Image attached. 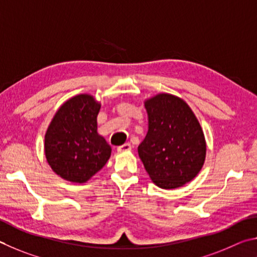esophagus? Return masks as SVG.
<instances>
[{"mask_svg": "<svg viewBox=\"0 0 257 257\" xmlns=\"http://www.w3.org/2000/svg\"><path fill=\"white\" fill-rule=\"evenodd\" d=\"M131 149H132V147L130 143H124V145L117 147V151L118 152H126V151H130Z\"/></svg>", "mask_w": 257, "mask_h": 257, "instance_id": "obj_1", "label": "esophagus"}]
</instances>
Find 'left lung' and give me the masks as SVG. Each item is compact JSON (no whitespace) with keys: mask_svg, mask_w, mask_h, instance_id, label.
<instances>
[{"mask_svg":"<svg viewBox=\"0 0 257 257\" xmlns=\"http://www.w3.org/2000/svg\"><path fill=\"white\" fill-rule=\"evenodd\" d=\"M148 133L138 148L147 173L157 186L177 188L200 173L205 140L199 120L187 103L160 93L146 101Z\"/></svg>","mask_w":257,"mask_h":257,"instance_id":"8db88e82","label":"left lung"}]
</instances>
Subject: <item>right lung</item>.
<instances>
[{"instance_id": "1", "label": "right lung", "mask_w": 257, "mask_h": 257, "mask_svg": "<svg viewBox=\"0 0 257 257\" xmlns=\"http://www.w3.org/2000/svg\"><path fill=\"white\" fill-rule=\"evenodd\" d=\"M100 103L90 94H79L63 103L45 136L49 166L62 178L84 183L109 159L111 148L97 133Z\"/></svg>"}]
</instances>
